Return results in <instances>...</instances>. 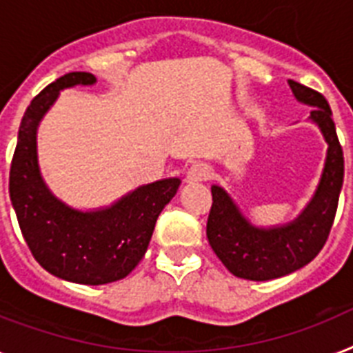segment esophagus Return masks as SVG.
Segmentation results:
<instances>
[{"label":"esophagus","mask_w":353,"mask_h":353,"mask_svg":"<svg viewBox=\"0 0 353 353\" xmlns=\"http://www.w3.org/2000/svg\"><path fill=\"white\" fill-rule=\"evenodd\" d=\"M212 177V168L210 165L206 163L199 161V163H194L188 172H186V181L188 183H201V181H206Z\"/></svg>","instance_id":"obj_1"}]
</instances>
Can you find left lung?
Returning a JSON list of instances; mask_svg holds the SVG:
<instances>
[{
  "instance_id": "8db88e82",
  "label": "left lung",
  "mask_w": 353,
  "mask_h": 353,
  "mask_svg": "<svg viewBox=\"0 0 353 353\" xmlns=\"http://www.w3.org/2000/svg\"><path fill=\"white\" fill-rule=\"evenodd\" d=\"M296 100L312 105L309 120L328 143L318 190L303 212L283 226L256 228L221 186H212L213 204L206 224L212 250L235 276L265 282L303 268L323 250L336 217L345 176V158L327 99L300 82L289 81Z\"/></svg>"
}]
</instances>
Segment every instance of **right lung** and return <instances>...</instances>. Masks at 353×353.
Listing matches in <instances>:
<instances>
[{"mask_svg": "<svg viewBox=\"0 0 353 353\" xmlns=\"http://www.w3.org/2000/svg\"><path fill=\"white\" fill-rule=\"evenodd\" d=\"M94 75L73 71L41 91L26 108L10 165V201L34 259L53 276L82 285L125 278L143 259L161 210L179 177L143 185L109 208L81 212L50 192L37 163V127L61 90L93 85Z\"/></svg>", "mask_w": 353, "mask_h": 353, "instance_id": "obj_1", "label": "right lung"}]
</instances>
